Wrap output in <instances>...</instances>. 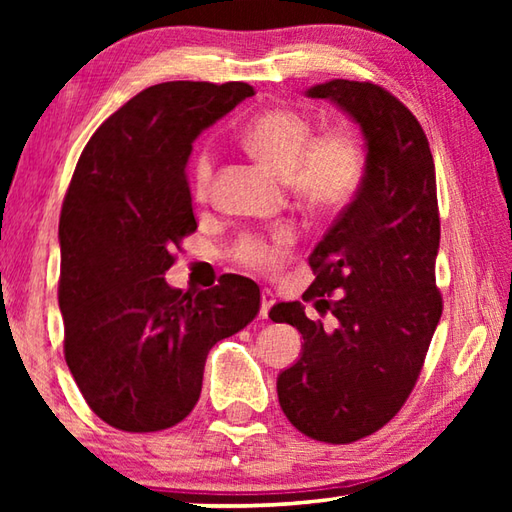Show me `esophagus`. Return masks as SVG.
I'll return each instance as SVG.
<instances>
[{
  "label": "esophagus",
  "mask_w": 512,
  "mask_h": 512,
  "mask_svg": "<svg viewBox=\"0 0 512 512\" xmlns=\"http://www.w3.org/2000/svg\"><path fill=\"white\" fill-rule=\"evenodd\" d=\"M262 309H259V316L262 318H268V311H271V307L275 305V293L271 289H262Z\"/></svg>",
  "instance_id": "obj_1"
}]
</instances>
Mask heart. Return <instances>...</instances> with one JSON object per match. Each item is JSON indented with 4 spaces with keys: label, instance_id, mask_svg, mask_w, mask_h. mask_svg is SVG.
<instances>
[{
    "label": "heart",
    "instance_id": "obj_1",
    "mask_svg": "<svg viewBox=\"0 0 512 512\" xmlns=\"http://www.w3.org/2000/svg\"><path fill=\"white\" fill-rule=\"evenodd\" d=\"M311 137L307 117L291 110H266L257 115L241 133V144L264 167L287 176L291 192L314 210H339L359 192L363 180V149L348 131H327ZM212 153L201 151L194 164V187L198 196L210 192ZM293 235L277 232L273 239L246 237L237 246L241 262L275 268L289 253Z\"/></svg>",
    "mask_w": 512,
    "mask_h": 512
}]
</instances>
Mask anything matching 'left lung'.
Wrapping results in <instances>:
<instances>
[{"mask_svg":"<svg viewBox=\"0 0 512 512\" xmlns=\"http://www.w3.org/2000/svg\"><path fill=\"white\" fill-rule=\"evenodd\" d=\"M305 94L334 103L361 128L366 169L309 255L316 280L302 300L332 311L336 327L307 318L298 300L268 314L305 341L300 359L277 375V397L305 436L345 445L402 409L443 314L436 167L418 119L379 85L334 79Z\"/></svg>","mask_w":512,"mask_h":512,"instance_id":"8db88e82","label":"left lung"}]
</instances>
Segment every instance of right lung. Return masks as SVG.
I'll list each match as a JSON object with an SVG mask.
<instances>
[{
	"label": "right lung",
	"mask_w": 512,
	"mask_h": 512,
	"mask_svg": "<svg viewBox=\"0 0 512 512\" xmlns=\"http://www.w3.org/2000/svg\"><path fill=\"white\" fill-rule=\"evenodd\" d=\"M248 83L169 81L135 94L90 137L60 212L65 361L90 409L133 433L169 429L201 397L207 352L259 311V287L223 275L164 280L196 230L185 167L205 128L253 97Z\"/></svg>",
	"instance_id": "right-lung-1"
}]
</instances>
